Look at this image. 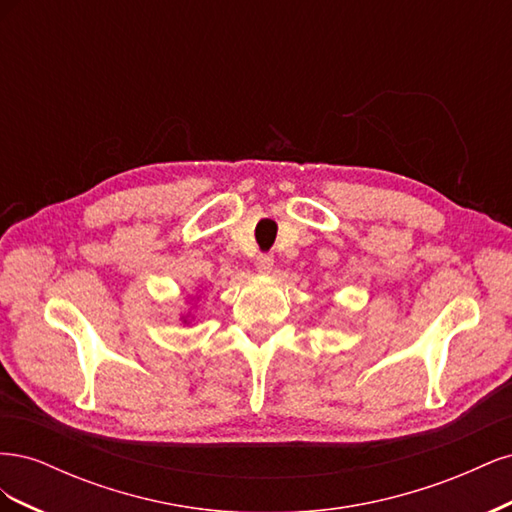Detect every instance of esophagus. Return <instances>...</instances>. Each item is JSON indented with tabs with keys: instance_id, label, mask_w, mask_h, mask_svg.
Returning a JSON list of instances; mask_svg holds the SVG:
<instances>
[{
	"instance_id": "1",
	"label": "esophagus",
	"mask_w": 512,
	"mask_h": 512,
	"mask_svg": "<svg viewBox=\"0 0 512 512\" xmlns=\"http://www.w3.org/2000/svg\"><path fill=\"white\" fill-rule=\"evenodd\" d=\"M273 269V256L271 254H260L256 258V271L258 273H271Z\"/></svg>"
}]
</instances>
